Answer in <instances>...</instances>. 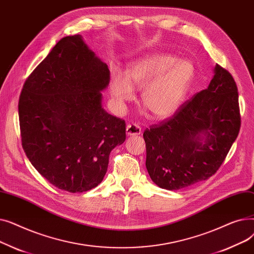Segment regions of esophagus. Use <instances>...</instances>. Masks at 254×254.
I'll use <instances>...</instances> for the list:
<instances>
[{
	"label": "esophagus",
	"instance_id": "34e87169",
	"mask_svg": "<svg viewBox=\"0 0 254 254\" xmlns=\"http://www.w3.org/2000/svg\"><path fill=\"white\" fill-rule=\"evenodd\" d=\"M142 132V129L139 125L137 124H130L127 127V136H137Z\"/></svg>",
	"mask_w": 254,
	"mask_h": 254
}]
</instances>
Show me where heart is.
<instances>
[{"label":"heart","mask_w":254,"mask_h":254,"mask_svg":"<svg viewBox=\"0 0 254 254\" xmlns=\"http://www.w3.org/2000/svg\"><path fill=\"white\" fill-rule=\"evenodd\" d=\"M193 65L175 57L155 55L132 63L125 74L112 73L110 93L117 108L126 110V103L141 90V104L155 119L174 114L182 105L193 78Z\"/></svg>","instance_id":"obj_1"}]
</instances>
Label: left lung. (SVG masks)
I'll return each mask as SVG.
<instances>
[{
  "instance_id": "obj_1",
  "label": "left lung",
  "mask_w": 254,
  "mask_h": 254,
  "mask_svg": "<svg viewBox=\"0 0 254 254\" xmlns=\"http://www.w3.org/2000/svg\"><path fill=\"white\" fill-rule=\"evenodd\" d=\"M241 127L231 73L216 64L208 88L183 103L169 119L146 128V169L159 188L178 190L214 175Z\"/></svg>"
}]
</instances>
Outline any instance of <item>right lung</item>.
<instances>
[{
    "mask_svg": "<svg viewBox=\"0 0 254 254\" xmlns=\"http://www.w3.org/2000/svg\"><path fill=\"white\" fill-rule=\"evenodd\" d=\"M108 65L80 35L61 39L25 80L18 115L22 148L49 183L69 192L98 186L126 122L102 107Z\"/></svg>",
    "mask_w": 254,
    "mask_h": 254,
    "instance_id": "right-lung-1",
    "label": "right lung"
}]
</instances>
